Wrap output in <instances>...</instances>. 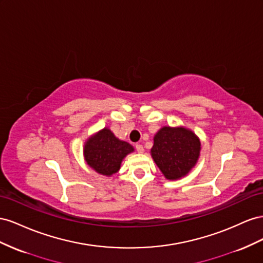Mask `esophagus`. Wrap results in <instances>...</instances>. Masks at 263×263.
<instances>
[{
    "mask_svg": "<svg viewBox=\"0 0 263 263\" xmlns=\"http://www.w3.org/2000/svg\"><path fill=\"white\" fill-rule=\"evenodd\" d=\"M136 149L138 151V153H143V151H144L143 145L142 144H136Z\"/></svg>",
    "mask_w": 263,
    "mask_h": 263,
    "instance_id": "34e87169",
    "label": "esophagus"
}]
</instances>
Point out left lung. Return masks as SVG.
I'll use <instances>...</instances> for the list:
<instances>
[{
    "instance_id": "left-lung-1",
    "label": "left lung",
    "mask_w": 263,
    "mask_h": 263,
    "mask_svg": "<svg viewBox=\"0 0 263 263\" xmlns=\"http://www.w3.org/2000/svg\"><path fill=\"white\" fill-rule=\"evenodd\" d=\"M200 153V141L184 126H163L154 136L151 155L165 178L175 181L190 173Z\"/></svg>"
}]
</instances>
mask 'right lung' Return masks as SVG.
I'll return each instance as SVG.
<instances>
[{
  "label": "right lung",
  "instance_id": "right-lung-1",
  "mask_svg": "<svg viewBox=\"0 0 263 263\" xmlns=\"http://www.w3.org/2000/svg\"><path fill=\"white\" fill-rule=\"evenodd\" d=\"M134 151L131 144L119 140L108 127L97 132L85 143L84 156L87 164L104 176L116 174L124 157Z\"/></svg>",
  "mask_w": 263,
  "mask_h": 263
}]
</instances>
